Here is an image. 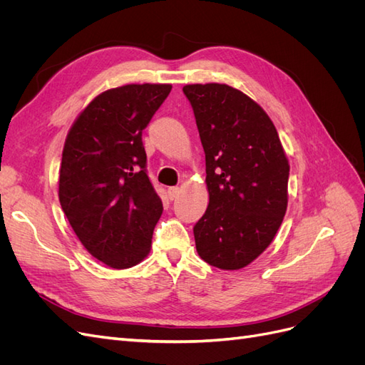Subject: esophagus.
I'll return each instance as SVG.
<instances>
[{
	"instance_id": "esophagus-1",
	"label": "esophagus",
	"mask_w": 365,
	"mask_h": 365,
	"mask_svg": "<svg viewBox=\"0 0 365 365\" xmlns=\"http://www.w3.org/2000/svg\"><path fill=\"white\" fill-rule=\"evenodd\" d=\"M178 195H180L178 187H169V189H168V196H169L170 201H173Z\"/></svg>"
}]
</instances>
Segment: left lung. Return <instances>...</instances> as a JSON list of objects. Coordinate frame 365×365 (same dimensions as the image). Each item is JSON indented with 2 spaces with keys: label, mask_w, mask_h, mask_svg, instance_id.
I'll return each mask as SVG.
<instances>
[{
  "label": "left lung",
  "mask_w": 365,
  "mask_h": 365,
  "mask_svg": "<svg viewBox=\"0 0 365 365\" xmlns=\"http://www.w3.org/2000/svg\"><path fill=\"white\" fill-rule=\"evenodd\" d=\"M205 152L208 207L193 227L200 257L240 269L269 247L288 207L289 163L277 129L251 97L225 83L182 88Z\"/></svg>",
  "instance_id": "8db88e82"
}]
</instances>
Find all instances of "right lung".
<instances>
[{
	"instance_id": "obj_1",
	"label": "right lung",
	"mask_w": 365,
	"mask_h": 365,
	"mask_svg": "<svg viewBox=\"0 0 365 365\" xmlns=\"http://www.w3.org/2000/svg\"><path fill=\"white\" fill-rule=\"evenodd\" d=\"M170 90L130 83L103 91L65 138L61 207L86 251L109 268L135 267L150 251L163 202L146 173L141 134Z\"/></svg>"
}]
</instances>
